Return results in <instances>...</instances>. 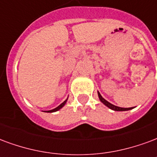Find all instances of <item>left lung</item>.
I'll use <instances>...</instances> for the list:
<instances>
[{"label": "left lung", "instance_id": "8db88e82", "mask_svg": "<svg viewBox=\"0 0 157 157\" xmlns=\"http://www.w3.org/2000/svg\"><path fill=\"white\" fill-rule=\"evenodd\" d=\"M98 96H99V99L100 101L104 104V105H105L107 107H109L110 109H111V110H113V111H128V110H131V109H132V107H129V108H122V107H119V106H117V105H112V104H111L110 102H108L106 100H105L103 97L101 96V95L98 92Z\"/></svg>", "mask_w": 157, "mask_h": 157}]
</instances>
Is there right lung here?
<instances>
[{"instance_id": "obj_1", "label": "right lung", "mask_w": 157, "mask_h": 157, "mask_svg": "<svg viewBox=\"0 0 157 157\" xmlns=\"http://www.w3.org/2000/svg\"><path fill=\"white\" fill-rule=\"evenodd\" d=\"M67 99L66 100V101H64V102H62L61 105H58V106L56 108H55V109H53V110H51V111H46V112H55V111H57L58 110H60L61 108L63 107L64 105L66 104V102H67Z\"/></svg>"}]
</instances>
